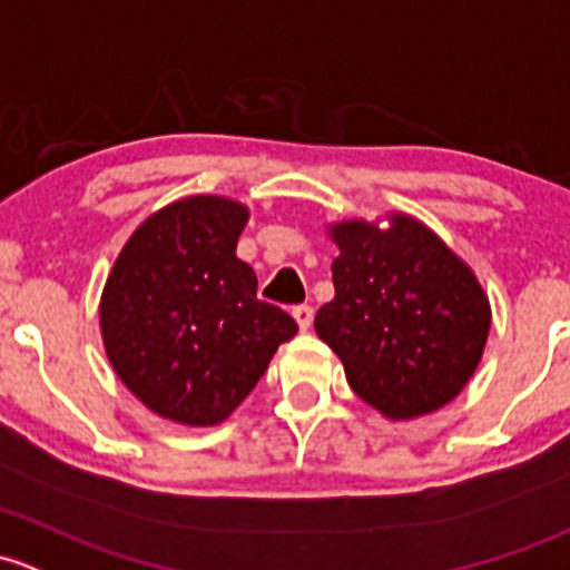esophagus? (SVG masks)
<instances>
[{
    "label": "esophagus",
    "mask_w": 570,
    "mask_h": 570,
    "mask_svg": "<svg viewBox=\"0 0 570 570\" xmlns=\"http://www.w3.org/2000/svg\"><path fill=\"white\" fill-rule=\"evenodd\" d=\"M292 316L297 320L301 331H308L311 322H314V308H311V305H295V308H292Z\"/></svg>",
    "instance_id": "obj_1"
}]
</instances>
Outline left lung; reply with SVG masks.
<instances>
[{"mask_svg": "<svg viewBox=\"0 0 570 570\" xmlns=\"http://www.w3.org/2000/svg\"><path fill=\"white\" fill-rule=\"evenodd\" d=\"M335 297L316 335L341 357L346 382L385 417L429 415L461 393L491 327L475 273L429 226L391 215L331 226Z\"/></svg>", "mask_w": 570, "mask_h": 570, "instance_id": "8db88e82", "label": "left lung"}]
</instances>
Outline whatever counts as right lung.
Returning a JSON list of instances; mask_svg holds the SVG:
<instances>
[{
  "label": "right lung",
  "instance_id": "right-lung-1",
  "mask_svg": "<svg viewBox=\"0 0 570 570\" xmlns=\"http://www.w3.org/2000/svg\"><path fill=\"white\" fill-rule=\"evenodd\" d=\"M245 224L239 202L188 196L149 215L114 262L100 297L106 355L160 417L226 421L297 333L286 311L256 297V273L237 259Z\"/></svg>",
  "mask_w": 570,
  "mask_h": 570
}]
</instances>
